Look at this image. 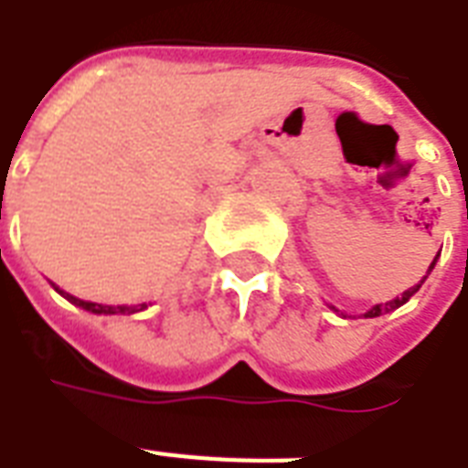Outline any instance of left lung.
<instances>
[{
  "instance_id": "1",
  "label": "left lung",
  "mask_w": 468,
  "mask_h": 468,
  "mask_svg": "<svg viewBox=\"0 0 468 468\" xmlns=\"http://www.w3.org/2000/svg\"><path fill=\"white\" fill-rule=\"evenodd\" d=\"M435 262H437V257H435ZM435 262L430 264V270H432V267H435ZM420 284H422V282H420ZM420 284H415L413 289H408L406 293H400L399 299H393V301H388V303H378V306H374V308H371L369 313H367V318H377V315H381V311H391V308L403 306V303H406V301L410 299V296H413V293L418 292V289H420Z\"/></svg>"
}]
</instances>
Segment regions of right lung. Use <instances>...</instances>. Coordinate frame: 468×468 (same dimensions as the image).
Listing matches in <instances>:
<instances>
[{"label":"right lung","mask_w":468,"mask_h":468,"mask_svg":"<svg viewBox=\"0 0 468 468\" xmlns=\"http://www.w3.org/2000/svg\"><path fill=\"white\" fill-rule=\"evenodd\" d=\"M58 289V286H55ZM60 292V289H58ZM69 303H75V306L84 308V311H91V313H135V311H143L145 306H101V303H90V301H82V299H75V296H69V293L60 292Z\"/></svg>","instance_id":"obj_1"}]
</instances>
